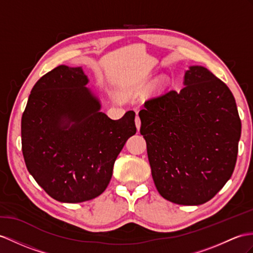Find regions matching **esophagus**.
<instances>
[{"instance_id":"1","label":"esophagus","mask_w":253,"mask_h":253,"mask_svg":"<svg viewBox=\"0 0 253 253\" xmlns=\"http://www.w3.org/2000/svg\"><path fill=\"white\" fill-rule=\"evenodd\" d=\"M135 125H136L137 131H139V128H140V119H139L138 116H136V118H135Z\"/></svg>"}]
</instances>
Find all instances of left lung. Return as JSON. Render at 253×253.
<instances>
[{"mask_svg":"<svg viewBox=\"0 0 253 253\" xmlns=\"http://www.w3.org/2000/svg\"><path fill=\"white\" fill-rule=\"evenodd\" d=\"M183 85L145 102L140 134L159 193L175 204L201 205L233 174L242 122L231 90L206 67L189 66Z\"/></svg>","mask_w":253,"mask_h":253,"instance_id":"obj_1","label":"left lung"}]
</instances>
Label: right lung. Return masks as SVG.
I'll return each mask as SVG.
<instances>
[{"label": "right lung", "instance_id": "obj_1", "mask_svg": "<svg viewBox=\"0 0 253 253\" xmlns=\"http://www.w3.org/2000/svg\"><path fill=\"white\" fill-rule=\"evenodd\" d=\"M83 67L60 65L31 91L21 119L29 173L52 199L82 203L101 195L117 157L136 133L135 113L119 120L101 112Z\"/></svg>", "mask_w": 253, "mask_h": 253}]
</instances>
